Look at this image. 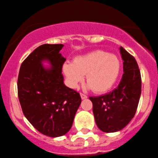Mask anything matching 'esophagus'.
Masks as SVG:
<instances>
[{
	"mask_svg": "<svg viewBox=\"0 0 158 158\" xmlns=\"http://www.w3.org/2000/svg\"><path fill=\"white\" fill-rule=\"evenodd\" d=\"M80 96H81V98H82V100H85L87 98V96L85 95V94H80Z\"/></svg>",
	"mask_w": 158,
	"mask_h": 158,
	"instance_id": "esophagus-1",
	"label": "esophagus"
}]
</instances>
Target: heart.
<instances>
[{"instance_id": "1", "label": "heart", "mask_w": 158, "mask_h": 158, "mask_svg": "<svg viewBox=\"0 0 158 158\" xmlns=\"http://www.w3.org/2000/svg\"><path fill=\"white\" fill-rule=\"evenodd\" d=\"M121 61L113 54L97 50L77 56L73 62L62 65L68 86L76 89L86 75L87 87L97 94H103L113 87L121 72Z\"/></svg>"}]
</instances>
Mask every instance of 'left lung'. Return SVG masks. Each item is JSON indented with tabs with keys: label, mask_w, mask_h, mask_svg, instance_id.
Here are the masks:
<instances>
[{
	"label": "left lung",
	"mask_w": 158,
	"mask_h": 158,
	"mask_svg": "<svg viewBox=\"0 0 158 158\" xmlns=\"http://www.w3.org/2000/svg\"><path fill=\"white\" fill-rule=\"evenodd\" d=\"M123 75L112 92L89 97L97 127L102 132H115L129 123L136 111L141 95V76L135 59L122 47Z\"/></svg>",
	"instance_id": "8db88e82"
}]
</instances>
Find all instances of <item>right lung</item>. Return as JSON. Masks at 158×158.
I'll use <instances>...</instances> for the list:
<instances>
[{
	"mask_svg": "<svg viewBox=\"0 0 158 158\" xmlns=\"http://www.w3.org/2000/svg\"><path fill=\"white\" fill-rule=\"evenodd\" d=\"M63 46H40L23 61L18 78V95L25 117L50 137L61 136L70 130L81 104L79 93L64 83L61 70L66 58L60 54Z\"/></svg>",
	"mask_w": 158,
	"mask_h": 158,
	"instance_id": "add662e5",
	"label": "right lung"
}]
</instances>
